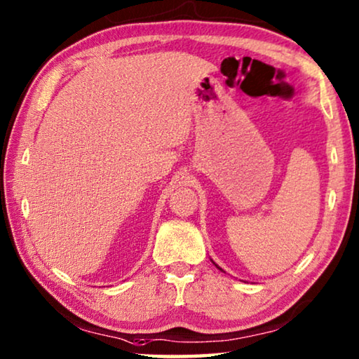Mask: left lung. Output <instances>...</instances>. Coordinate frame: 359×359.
Masks as SVG:
<instances>
[{"mask_svg":"<svg viewBox=\"0 0 359 359\" xmlns=\"http://www.w3.org/2000/svg\"><path fill=\"white\" fill-rule=\"evenodd\" d=\"M213 264H215V262H213ZM215 265H217V264H215ZM217 269H219V266H218V265H217ZM219 270H221V269H219Z\"/></svg>","mask_w":359,"mask_h":359,"instance_id":"1","label":"left lung"}]
</instances>
